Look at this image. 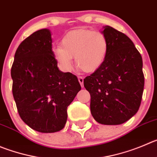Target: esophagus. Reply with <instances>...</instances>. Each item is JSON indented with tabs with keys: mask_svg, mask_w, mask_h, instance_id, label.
<instances>
[{
	"mask_svg": "<svg viewBox=\"0 0 157 157\" xmlns=\"http://www.w3.org/2000/svg\"><path fill=\"white\" fill-rule=\"evenodd\" d=\"M78 80H79V83H80V86L82 87H83V78L82 77H78Z\"/></svg>",
	"mask_w": 157,
	"mask_h": 157,
	"instance_id": "obj_1",
	"label": "esophagus"
}]
</instances>
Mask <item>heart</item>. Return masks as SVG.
Segmentation results:
<instances>
[{
  "label": "heart",
  "instance_id": "heart-1",
  "mask_svg": "<svg viewBox=\"0 0 157 157\" xmlns=\"http://www.w3.org/2000/svg\"><path fill=\"white\" fill-rule=\"evenodd\" d=\"M108 48V40L104 33L77 29L65 35L60 46L53 48L52 54L63 71H71L74 67L72 58H75L77 67L84 72L90 73L103 64Z\"/></svg>",
  "mask_w": 157,
  "mask_h": 157
}]
</instances>
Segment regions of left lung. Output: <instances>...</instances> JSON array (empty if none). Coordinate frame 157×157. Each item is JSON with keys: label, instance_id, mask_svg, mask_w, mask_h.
<instances>
[{"label": "left lung", "instance_id": "1", "mask_svg": "<svg viewBox=\"0 0 157 157\" xmlns=\"http://www.w3.org/2000/svg\"><path fill=\"white\" fill-rule=\"evenodd\" d=\"M102 33L109 48L105 62L83 80L90 94V112L102 125H120L134 116L144 88L143 59L132 41L112 27Z\"/></svg>", "mask_w": 157, "mask_h": 157}]
</instances>
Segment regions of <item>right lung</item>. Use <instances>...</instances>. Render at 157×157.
I'll return each mask as SVG.
<instances>
[{
    "label": "right lung",
    "instance_id": "right-lung-1",
    "mask_svg": "<svg viewBox=\"0 0 157 157\" xmlns=\"http://www.w3.org/2000/svg\"><path fill=\"white\" fill-rule=\"evenodd\" d=\"M48 29L32 33L16 50L11 70L12 93L19 115L39 132L60 131L67 120V107L81 89L71 73L59 70Z\"/></svg>",
    "mask_w": 157,
    "mask_h": 157
}]
</instances>
